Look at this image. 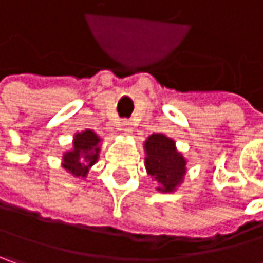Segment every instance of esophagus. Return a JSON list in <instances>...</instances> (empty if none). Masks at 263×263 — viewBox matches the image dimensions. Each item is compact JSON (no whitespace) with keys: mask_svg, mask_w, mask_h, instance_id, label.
<instances>
[{"mask_svg":"<svg viewBox=\"0 0 263 263\" xmlns=\"http://www.w3.org/2000/svg\"><path fill=\"white\" fill-rule=\"evenodd\" d=\"M131 126H132V123L129 122V120H123V122L120 123V128H122V131H125V132L131 131Z\"/></svg>","mask_w":263,"mask_h":263,"instance_id":"obj_1","label":"esophagus"}]
</instances>
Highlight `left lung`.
Returning a JSON list of instances; mask_svg holds the SVG:
<instances>
[{"instance_id": "obj_1", "label": "left lung", "mask_w": 263, "mask_h": 263, "mask_svg": "<svg viewBox=\"0 0 263 263\" xmlns=\"http://www.w3.org/2000/svg\"><path fill=\"white\" fill-rule=\"evenodd\" d=\"M146 168L161 191H173L185 175V159L176 152L175 141L162 134H152L146 141Z\"/></svg>"}]
</instances>
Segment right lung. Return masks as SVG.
I'll return each mask as SVG.
<instances>
[{"mask_svg": "<svg viewBox=\"0 0 263 263\" xmlns=\"http://www.w3.org/2000/svg\"><path fill=\"white\" fill-rule=\"evenodd\" d=\"M99 138L93 131H84L77 134L73 141V151L63 156L64 167L70 170L75 176H85L88 167L98 159Z\"/></svg>", "mask_w": 263, "mask_h": 263, "instance_id": "right-lung-1", "label": "right lung"}]
</instances>
